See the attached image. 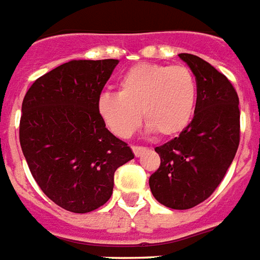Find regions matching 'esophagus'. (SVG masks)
Wrapping results in <instances>:
<instances>
[{
	"instance_id": "esophagus-1",
	"label": "esophagus",
	"mask_w": 260,
	"mask_h": 260,
	"mask_svg": "<svg viewBox=\"0 0 260 260\" xmlns=\"http://www.w3.org/2000/svg\"><path fill=\"white\" fill-rule=\"evenodd\" d=\"M146 150V147L143 146H133V151H134V154L136 157H140L141 154H143V151Z\"/></svg>"
}]
</instances>
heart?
<instances>
[{"label":"heart","mask_w":260,"mask_h":260,"mask_svg":"<svg viewBox=\"0 0 260 260\" xmlns=\"http://www.w3.org/2000/svg\"><path fill=\"white\" fill-rule=\"evenodd\" d=\"M196 102L197 83L188 68L142 63L122 76L118 94H102L96 107L106 127L119 138L134 134L141 115L146 132L170 137L188 126Z\"/></svg>","instance_id":"obj_1"}]
</instances>
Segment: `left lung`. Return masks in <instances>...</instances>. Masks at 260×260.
Here are the masks:
<instances>
[{"instance_id":"obj_1","label":"left lung","mask_w":260,"mask_h":260,"mask_svg":"<svg viewBox=\"0 0 260 260\" xmlns=\"http://www.w3.org/2000/svg\"><path fill=\"white\" fill-rule=\"evenodd\" d=\"M197 83L194 117L180 136L155 147L161 158L149 178L153 196L172 209H189L207 200L234 161L240 140L235 88L199 56L180 53Z\"/></svg>"}]
</instances>
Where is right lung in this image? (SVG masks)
<instances>
[{
    "mask_svg": "<svg viewBox=\"0 0 260 260\" xmlns=\"http://www.w3.org/2000/svg\"><path fill=\"white\" fill-rule=\"evenodd\" d=\"M118 63L71 60L37 79L22 101L20 143L29 170L41 190L70 212H91L107 203L115 170L134 158L96 107Z\"/></svg>",
    "mask_w": 260,
    "mask_h": 260,
    "instance_id": "1",
    "label": "right lung"
}]
</instances>
